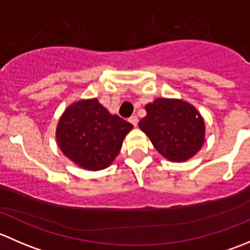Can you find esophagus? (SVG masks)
Instances as JSON below:
<instances>
[{"label": "esophagus", "mask_w": 250, "mask_h": 250, "mask_svg": "<svg viewBox=\"0 0 250 250\" xmlns=\"http://www.w3.org/2000/svg\"><path fill=\"white\" fill-rule=\"evenodd\" d=\"M129 122L132 123V125H134V127H137V125H138V122H139V120H138L137 116H132V117L129 118Z\"/></svg>", "instance_id": "obj_1"}]
</instances>
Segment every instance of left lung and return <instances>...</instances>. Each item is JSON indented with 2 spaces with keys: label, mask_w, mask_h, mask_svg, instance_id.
Here are the masks:
<instances>
[{
  "label": "left lung",
  "mask_w": 250,
  "mask_h": 250,
  "mask_svg": "<svg viewBox=\"0 0 250 250\" xmlns=\"http://www.w3.org/2000/svg\"><path fill=\"white\" fill-rule=\"evenodd\" d=\"M145 110L139 128L163 157L170 162H185L201 150L206 125L193 105L181 99L157 98Z\"/></svg>",
  "instance_id": "1"
}]
</instances>
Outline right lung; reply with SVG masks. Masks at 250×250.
<instances>
[{
	"instance_id": "1",
	"label": "right lung",
	"mask_w": 250,
	"mask_h": 250,
	"mask_svg": "<svg viewBox=\"0 0 250 250\" xmlns=\"http://www.w3.org/2000/svg\"><path fill=\"white\" fill-rule=\"evenodd\" d=\"M133 125L111 115L97 98L81 99L65 109L58 121V146L78 167L102 170L115 161Z\"/></svg>"
}]
</instances>
